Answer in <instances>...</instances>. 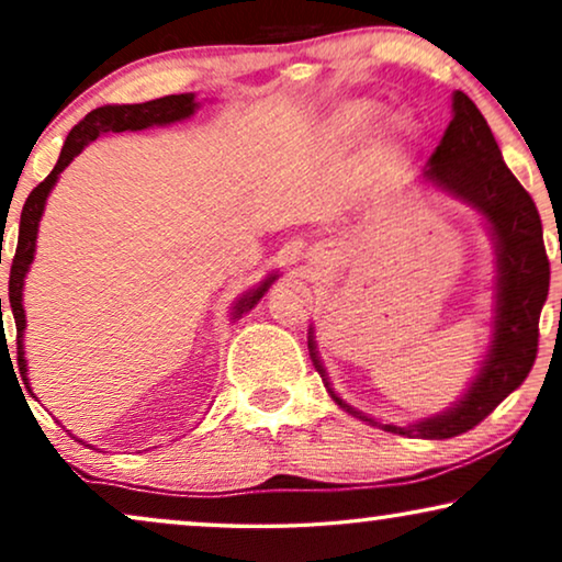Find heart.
<instances>
[{
  "label": "heart",
  "instance_id": "heart-1",
  "mask_svg": "<svg viewBox=\"0 0 562 562\" xmlns=\"http://www.w3.org/2000/svg\"><path fill=\"white\" fill-rule=\"evenodd\" d=\"M381 114V104L371 102V99H358V102H348L337 110L327 122V133L337 137V140H358L363 137L375 117ZM414 135L412 122L406 117H394L383 130V145L386 148H398V145L409 143Z\"/></svg>",
  "mask_w": 562,
  "mask_h": 562
}]
</instances>
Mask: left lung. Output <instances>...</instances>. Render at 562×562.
Masks as SVG:
<instances>
[{
    "label": "left lung",
    "mask_w": 562,
    "mask_h": 562,
    "mask_svg": "<svg viewBox=\"0 0 562 562\" xmlns=\"http://www.w3.org/2000/svg\"><path fill=\"white\" fill-rule=\"evenodd\" d=\"M425 181L471 204L488 222L496 245V317L486 360L463 398L448 412L409 427L383 425L360 414L329 389L317 345L310 356L329 396L352 417L404 437L448 440L488 417L532 371L540 340V312L550 289V260L542 243L540 212L525 187L506 168L488 122L463 91L452 94V120L425 168Z\"/></svg>",
    "instance_id": "1"
}]
</instances>
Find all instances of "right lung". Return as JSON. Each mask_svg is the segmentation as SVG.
<instances>
[{
	"label": "right lung",
	"instance_id": "add662e5",
	"mask_svg": "<svg viewBox=\"0 0 562 562\" xmlns=\"http://www.w3.org/2000/svg\"><path fill=\"white\" fill-rule=\"evenodd\" d=\"M196 99L194 94H171L153 99V102L143 104H106L99 110L89 112L71 133H68L64 148H60L58 164L53 166V171L45 176V181L30 191L25 206L20 214V235H18V250H14L12 271H10V306L14 314V327H18V363L22 381H27V360L25 348H22V333H25V310H22V286H25V276L30 271V263L35 258V240H37V225H41L45 202H48L50 189L56 187L58 176L79 153L87 148L91 140H97L104 133H125V130H145L153 125H171V122L187 120L196 112ZM279 276L271 273L268 279L258 283L256 289H250L248 294L240 296V302L235 304L233 317H240L243 312L252 310L260 302V296L271 289V283Z\"/></svg>",
	"mask_w": 562,
	"mask_h": 562
}]
</instances>
